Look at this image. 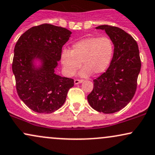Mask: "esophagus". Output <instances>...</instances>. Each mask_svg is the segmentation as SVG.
<instances>
[{"label": "esophagus", "mask_w": 155, "mask_h": 155, "mask_svg": "<svg viewBox=\"0 0 155 155\" xmlns=\"http://www.w3.org/2000/svg\"><path fill=\"white\" fill-rule=\"evenodd\" d=\"M83 82L82 79H75L74 80V84H79Z\"/></svg>", "instance_id": "1"}]
</instances>
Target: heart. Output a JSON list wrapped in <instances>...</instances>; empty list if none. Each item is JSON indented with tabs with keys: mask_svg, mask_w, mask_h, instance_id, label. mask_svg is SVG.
I'll list each match as a JSON object with an SVG mask.
<instances>
[{
	"mask_svg": "<svg viewBox=\"0 0 155 155\" xmlns=\"http://www.w3.org/2000/svg\"><path fill=\"white\" fill-rule=\"evenodd\" d=\"M114 53V45L108 37H92L83 39L72 45L71 50H64L61 55V63L68 76L76 74L81 67V76H88L105 72L110 64Z\"/></svg>",
	"mask_w": 155,
	"mask_h": 155,
	"instance_id": "b5f03b06",
	"label": "heart"
}]
</instances>
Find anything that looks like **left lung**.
I'll return each mask as SVG.
<instances>
[{
  "instance_id": "left-lung-1",
  "label": "left lung",
  "mask_w": 155,
  "mask_h": 155,
  "mask_svg": "<svg viewBox=\"0 0 155 155\" xmlns=\"http://www.w3.org/2000/svg\"><path fill=\"white\" fill-rule=\"evenodd\" d=\"M114 45L109 68L94 81L89 104L100 113H114L126 107L134 97L141 70L139 50L136 40L120 28L100 25Z\"/></svg>"
}]
</instances>
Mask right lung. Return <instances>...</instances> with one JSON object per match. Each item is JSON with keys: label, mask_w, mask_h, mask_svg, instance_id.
Here are the masks:
<instances>
[{"label": "right lung", "mask_w": 155, "mask_h": 155, "mask_svg": "<svg viewBox=\"0 0 155 155\" xmlns=\"http://www.w3.org/2000/svg\"><path fill=\"white\" fill-rule=\"evenodd\" d=\"M71 35L66 28L43 24L26 31L15 45L12 71L16 91L33 111L51 113L58 110L74 87V79L55 72Z\"/></svg>", "instance_id": "1"}]
</instances>
